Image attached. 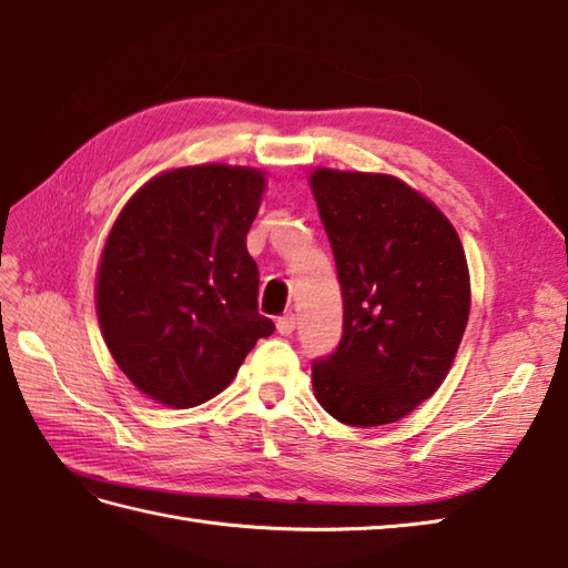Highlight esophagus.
<instances>
[{"instance_id": "obj_1", "label": "esophagus", "mask_w": 568, "mask_h": 568, "mask_svg": "<svg viewBox=\"0 0 568 568\" xmlns=\"http://www.w3.org/2000/svg\"><path fill=\"white\" fill-rule=\"evenodd\" d=\"M275 327H277V332H281L283 336H291V334L295 332V315H283V317H277Z\"/></svg>"}]
</instances>
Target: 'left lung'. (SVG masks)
Masks as SVG:
<instances>
[{"label":"left lung","instance_id":"left-lung-1","mask_svg":"<svg viewBox=\"0 0 568 568\" xmlns=\"http://www.w3.org/2000/svg\"><path fill=\"white\" fill-rule=\"evenodd\" d=\"M342 285V339L312 361L320 405L352 427L397 422L449 373L468 322L464 246L449 220L403 180L310 178Z\"/></svg>","mask_w":568,"mask_h":568}]
</instances>
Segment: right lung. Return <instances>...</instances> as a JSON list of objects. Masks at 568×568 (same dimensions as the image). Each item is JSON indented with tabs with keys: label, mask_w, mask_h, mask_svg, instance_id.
<instances>
[{
	"label": "right lung",
	"mask_w": 568,
	"mask_h": 568,
	"mask_svg": "<svg viewBox=\"0 0 568 568\" xmlns=\"http://www.w3.org/2000/svg\"><path fill=\"white\" fill-rule=\"evenodd\" d=\"M261 195L251 168H178L143 185L114 222L98 315L116 366L153 400L207 403L273 334L246 251Z\"/></svg>",
	"instance_id": "obj_1"
}]
</instances>
